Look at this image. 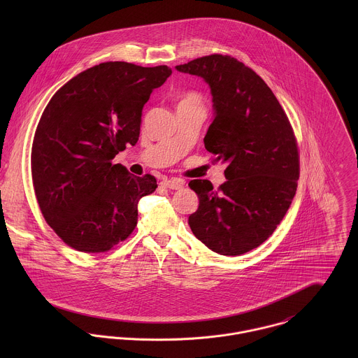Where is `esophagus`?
<instances>
[{
    "label": "esophagus",
    "mask_w": 358,
    "mask_h": 358,
    "mask_svg": "<svg viewBox=\"0 0 358 358\" xmlns=\"http://www.w3.org/2000/svg\"><path fill=\"white\" fill-rule=\"evenodd\" d=\"M162 185L171 190H179L183 187L185 182L182 179H178V178H172V179H168V180H164Z\"/></svg>",
    "instance_id": "1"
}]
</instances>
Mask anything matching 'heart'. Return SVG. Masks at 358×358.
<instances>
[{"label":"heart","instance_id":"1","mask_svg":"<svg viewBox=\"0 0 358 358\" xmlns=\"http://www.w3.org/2000/svg\"><path fill=\"white\" fill-rule=\"evenodd\" d=\"M179 104H190V106H201V98L200 95L194 94V92H190V94H186Z\"/></svg>","mask_w":358,"mask_h":358}]
</instances>
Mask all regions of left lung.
I'll return each mask as SVG.
<instances>
[{
	"mask_svg": "<svg viewBox=\"0 0 358 358\" xmlns=\"http://www.w3.org/2000/svg\"><path fill=\"white\" fill-rule=\"evenodd\" d=\"M210 88L213 121L205 149L227 165L213 189L194 179L199 209L189 216L193 234L216 254L243 255L277 229L296 193L299 153L289 120L267 84L244 63L209 55L176 66Z\"/></svg>",
	"mask_w": 358,
	"mask_h": 358,
	"instance_id": "left-lung-1",
	"label": "left lung"
}]
</instances>
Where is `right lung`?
<instances>
[{
  "instance_id": "obj_1",
  "label": "right lung",
  "mask_w": 358,
  "mask_h": 358,
  "mask_svg": "<svg viewBox=\"0 0 358 358\" xmlns=\"http://www.w3.org/2000/svg\"><path fill=\"white\" fill-rule=\"evenodd\" d=\"M172 74L168 66L104 62L73 77L36 129L31 173L40 209L71 248L99 254L128 238L138 203L157 189L111 159L141 134L142 110Z\"/></svg>"
}]
</instances>
